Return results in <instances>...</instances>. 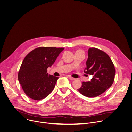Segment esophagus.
I'll return each instance as SVG.
<instances>
[{"instance_id":"obj_1","label":"esophagus","mask_w":132,"mask_h":132,"mask_svg":"<svg viewBox=\"0 0 132 132\" xmlns=\"http://www.w3.org/2000/svg\"><path fill=\"white\" fill-rule=\"evenodd\" d=\"M69 79L70 80H72V81H73V80H75L76 79L75 78H72V77H69Z\"/></svg>"}]
</instances>
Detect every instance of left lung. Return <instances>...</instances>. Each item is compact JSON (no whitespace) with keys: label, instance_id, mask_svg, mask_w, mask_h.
Segmentation results:
<instances>
[{"label":"left lung","instance_id":"obj_1","mask_svg":"<svg viewBox=\"0 0 132 132\" xmlns=\"http://www.w3.org/2000/svg\"><path fill=\"white\" fill-rule=\"evenodd\" d=\"M84 72L93 75V78L89 82H82L78 90L84 96L93 98L100 95L112 85L116 70L112 60L105 52L93 47L88 51Z\"/></svg>","mask_w":132,"mask_h":132}]
</instances>
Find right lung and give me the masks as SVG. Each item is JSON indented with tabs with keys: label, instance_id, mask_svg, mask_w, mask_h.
I'll return each instance as SVG.
<instances>
[{
	"label": "right lung",
	"instance_id": "obj_1",
	"mask_svg": "<svg viewBox=\"0 0 132 132\" xmlns=\"http://www.w3.org/2000/svg\"><path fill=\"white\" fill-rule=\"evenodd\" d=\"M64 48L40 47L29 52L20 67L18 79L24 93L31 99L40 100L53 90L58 77L47 73Z\"/></svg>",
	"mask_w": 132,
	"mask_h": 132
}]
</instances>
